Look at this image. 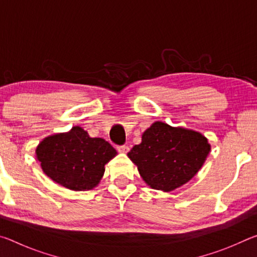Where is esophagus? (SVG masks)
Listing matches in <instances>:
<instances>
[{
	"label": "esophagus",
	"instance_id": "esophagus-1",
	"mask_svg": "<svg viewBox=\"0 0 257 257\" xmlns=\"http://www.w3.org/2000/svg\"><path fill=\"white\" fill-rule=\"evenodd\" d=\"M116 150H118L119 153H123V154H125V153H128L129 147H128V146H125V145H122V146H118V147H116Z\"/></svg>",
	"mask_w": 257,
	"mask_h": 257
}]
</instances>
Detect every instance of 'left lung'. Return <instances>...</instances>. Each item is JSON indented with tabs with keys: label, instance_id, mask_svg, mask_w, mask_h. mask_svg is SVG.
<instances>
[{
	"label": "left lung",
	"instance_id": "left-lung-1",
	"mask_svg": "<svg viewBox=\"0 0 257 257\" xmlns=\"http://www.w3.org/2000/svg\"><path fill=\"white\" fill-rule=\"evenodd\" d=\"M210 151V143L201 133L156 121L145 130L142 143L133 147L128 158L137 165L147 186L168 193L196 175Z\"/></svg>",
	"mask_w": 257,
	"mask_h": 257
}]
</instances>
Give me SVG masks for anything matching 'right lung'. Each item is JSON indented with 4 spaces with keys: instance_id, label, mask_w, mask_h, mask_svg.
<instances>
[{
    "instance_id": "right-lung-1",
    "label": "right lung",
    "mask_w": 257,
    "mask_h": 257,
    "mask_svg": "<svg viewBox=\"0 0 257 257\" xmlns=\"http://www.w3.org/2000/svg\"><path fill=\"white\" fill-rule=\"evenodd\" d=\"M116 151L103 138H92L79 125L68 133L45 137L36 147V159L43 172L56 184L75 191L96 187L105 164Z\"/></svg>"
}]
</instances>
